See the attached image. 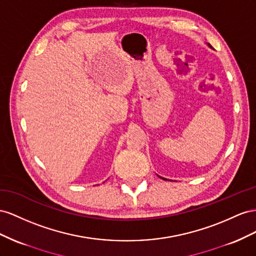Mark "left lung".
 I'll return each mask as SVG.
<instances>
[{"mask_svg":"<svg viewBox=\"0 0 256 256\" xmlns=\"http://www.w3.org/2000/svg\"><path fill=\"white\" fill-rule=\"evenodd\" d=\"M207 45H208V46H209V47L211 48V46H210V44H208V42H207ZM158 177H160V176H158ZM160 178H162V179H164V180H168V179H166V178H163V177H160Z\"/></svg>","mask_w":256,"mask_h":256,"instance_id":"8db88e82","label":"left lung"}]
</instances>
